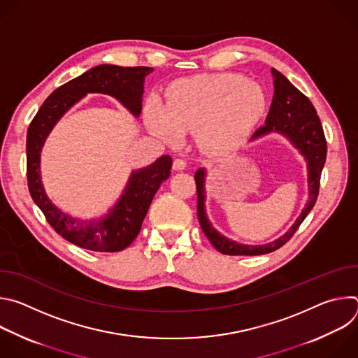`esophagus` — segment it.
Wrapping results in <instances>:
<instances>
[{
  "mask_svg": "<svg viewBox=\"0 0 358 358\" xmlns=\"http://www.w3.org/2000/svg\"><path fill=\"white\" fill-rule=\"evenodd\" d=\"M185 166H187V163H185L182 159H176V160L173 162V169H174L176 171H182V170L185 169Z\"/></svg>",
  "mask_w": 358,
  "mask_h": 358,
  "instance_id": "1",
  "label": "esophagus"
}]
</instances>
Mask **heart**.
<instances>
[{
    "instance_id": "1",
    "label": "heart",
    "mask_w": 358,
    "mask_h": 358,
    "mask_svg": "<svg viewBox=\"0 0 358 358\" xmlns=\"http://www.w3.org/2000/svg\"><path fill=\"white\" fill-rule=\"evenodd\" d=\"M265 110L262 87L241 75L196 76L177 82L166 108L148 100L147 129L164 141H177L181 131L195 130L198 144L208 152H227L249 136Z\"/></svg>"
}]
</instances>
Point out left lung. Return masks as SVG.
<instances>
[{"label": "left lung", "instance_id": "8db88e82", "mask_svg": "<svg viewBox=\"0 0 358 358\" xmlns=\"http://www.w3.org/2000/svg\"><path fill=\"white\" fill-rule=\"evenodd\" d=\"M272 76L275 92L269 113L266 116L265 124L255 131L250 140H257L271 131L280 133L290 140V143L301 152L306 162H308L309 201L306 203V207L303 208L296 222L279 239L266 245H242L221 235L208 221V217L206 214V188H203L207 173L203 169H199L194 176L196 184L198 221L202 232L206 234L214 248L224 255H248V257H253V255L271 253L279 249L294 235L300 224L315 207L319 195L320 176L327 155V143L323 126L315 106L308 97L297 87H294L279 71L272 69Z\"/></svg>", "mask_w": 358, "mask_h": 358}]
</instances>
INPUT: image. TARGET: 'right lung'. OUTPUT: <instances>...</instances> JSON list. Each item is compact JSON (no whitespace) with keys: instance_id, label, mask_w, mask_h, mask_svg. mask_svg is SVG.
Segmentation results:
<instances>
[{"instance_id":"add662e5","label":"right lung","mask_w":358,"mask_h":358,"mask_svg":"<svg viewBox=\"0 0 358 358\" xmlns=\"http://www.w3.org/2000/svg\"><path fill=\"white\" fill-rule=\"evenodd\" d=\"M152 68L99 65L54 90L32 119L27 133V178L34 202L46 221L71 243L94 252H119L138 235L143 220L162 182L170 177L173 160L162 156L155 163L134 170L116 206L100 220L80 221L57 208L41 181V150L58 120L87 93L117 99L136 117L141 112L143 83Z\"/></svg>"}]
</instances>
